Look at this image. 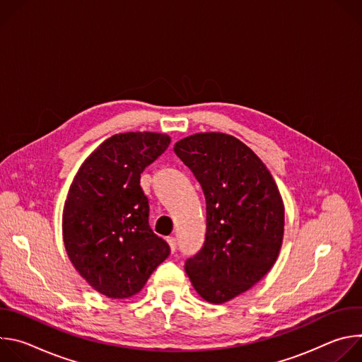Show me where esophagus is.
I'll use <instances>...</instances> for the list:
<instances>
[{
    "label": "esophagus",
    "mask_w": 362,
    "mask_h": 362,
    "mask_svg": "<svg viewBox=\"0 0 362 362\" xmlns=\"http://www.w3.org/2000/svg\"><path fill=\"white\" fill-rule=\"evenodd\" d=\"M168 243H169V246H170V250H172V253L176 250V239L173 238V236H170V238H168Z\"/></svg>",
    "instance_id": "obj_1"
}]
</instances>
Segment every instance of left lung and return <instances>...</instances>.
<instances>
[{
  "label": "left lung",
  "mask_w": 362,
  "mask_h": 362,
  "mask_svg": "<svg viewBox=\"0 0 362 362\" xmlns=\"http://www.w3.org/2000/svg\"><path fill=\"white\" fill-rule=\"evenodd\" d=\"M173 150L206 199L204 243L185 271L204 300L225 303L276 262L285 226L279 189L264 162L230 134L196 133Z\"/></svg>",
  "instance_id": "obj_1"
}]
</instances>
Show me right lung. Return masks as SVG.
I'll list each match as a JSON object with an SVG mask.
<instances>
[{
	"instance_id": "1",
	"label": "right lung",
	"mask_w": 362,
	"mask_h": 362,
	"mask_svg": "<svg viewBox=\"0 0 362 362\" xmlns=\"http://www.w3.org/2000/svg\"><path fill=\"white\" fill-rule=\"evenodd\" d=\"M163 133L129 132L103 141L80 166L63 209V240L97 292L124 299L143 289L170 253L148 226L141 172L169 147Z\"/></svg>"
}]
</instances>
